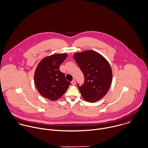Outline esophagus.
Listing matches in <instances>:
<instances>
[{
    "mask_svg": "<svg viewBox=\"0 0 148 148\" xmlns=\"http://www.w3.org/2000/svg\"><path fill=\"white\" fill-rule=\"evenodd\" d=\"M71 83H72V85H75V84H76V81H75V80L74 79V80H73L72 82H71Z\"/></svg>",
    "mask_w": 148,
    "mask_h": 148,
    "instance_id": "esophagus-1",
    "label": "esophagus"
}]
</instances>
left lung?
Returning a JSON list of instances; mask_svg holds the SVG:
<instances>
[{"mask_svg":"<svg viewBox=\"0 0 148 148\" xmlns=\"http://www.w3.org/2000/svg\"><path fill=\"white\" fill-rule=\"evenodd\" d=\"M77 65L83 72L84 82L77 84L83 99L95 102L108 92L112 82V69L108 62L101 54L93 50L77 53L73 55Z\"/></svg>","mask_w":148,"mask_h":148,"instance_id":"1","label":"left lung"}]
</instances>
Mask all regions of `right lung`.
Listing matches in <instances>:
<instances>
[{"instance_id": "1", "label": "right lung", "mask_w": 148, "mask_h": 148, "mask_svg": "<svg viewBox=\"0 0 148 148\" xmlns=\"http://www.w3.org/2000/svg\"><path fill=\"white\" fill-rule=\"evenodd\" d=\"M66 57L65 53L54 54L45 57L38 64L34 74V82L43 97L56 100L64 94L71 84L59 69Z\"/></svg>"}]
</instances>
